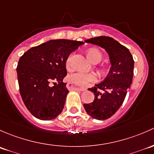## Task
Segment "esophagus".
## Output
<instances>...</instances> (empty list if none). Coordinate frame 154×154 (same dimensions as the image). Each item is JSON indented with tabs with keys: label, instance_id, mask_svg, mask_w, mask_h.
<instances>
[{
	"label": "esophagus",
	"instance_id": "esophagus-1",
	"mask_svg": "<svg viewBox=\"0 0 154 154\" xmlns=\"http://www.w3.org/2000/svg\"><path fill=\"white\" fill-rule=\"evenodd\" d=\"M67 88L70 89V90H79V91H85L86 89L83 88H76L75 86H74L73 85H71V84H67Z\"/></svg>",
	"mask_w": 154,
	"mask_h": 154
}]
</instances>
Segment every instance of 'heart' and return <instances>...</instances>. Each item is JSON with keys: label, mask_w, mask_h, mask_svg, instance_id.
<instances>
[{"label": "heart", "mask_w": 154, "mask_h": 154, "mask_svg": "<svg viewBox=\"0 0 154 154\" xmlns=\"http://www.w3.org/2000/svg\"><path fill=\"white\" fill-rule=\"evenodd\" d=\"M88 56L92 62H96V61L99 62L101 60L102 55L99 50L92 48L88 51ZM72 59H73V53L70 54L66 58V66L67 69H70L72 67ZM68 80L71 83H73L79 86L85 87L96 82L97 81V78L95 74L90 73V72H76L71 74L68 77Z\"/></svg>", "instance_id": "b5f03b06"}]
</instances>
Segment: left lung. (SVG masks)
<instances>
[{
	"instance_id": "8db88e82",
	"label": "left lung",
	"mask_w": 154,
	"mask_h": 154,
	"mask_svg": "<svg viewBox=\"0 0 154 154\" xmlns=\"http://www.w3.org/2000/svg\"><path fill=\"white\" fill-rule=\"evenodd\" d=\"M85 42L104 49L110 58L111 66L107 76L102 82L88 89L94 93V100L84 104L87 113L92 118L105 120L116 113L125 100L132 84L134 58L127 47L108 36L92 38Z\"/></svg>"
}]
</instances>
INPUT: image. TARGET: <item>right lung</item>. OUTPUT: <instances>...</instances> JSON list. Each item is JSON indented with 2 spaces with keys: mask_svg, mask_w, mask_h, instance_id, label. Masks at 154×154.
Wrapping results in <instances>:
<instances>
[{
  "mask_svg": "<svg viewBox=\"0 0 154 154\" xmlns=\"http://www.w3.org/2000/svg\"><path fill=\"white\" fill-rule=\"evenodd\" d=\"M84 44L66 39L50 40L32 47L20 58L17 74L20 96L35 118L52 120L62 112L69 93L63 82L67 74L66 58ZM55 81L58 85L50 86Z\"/></svg>",
  "mask_w": 154,
  "mask_h": 154,
  "instance_id": "1",
  "label": "right lung"
}]
</instances>
